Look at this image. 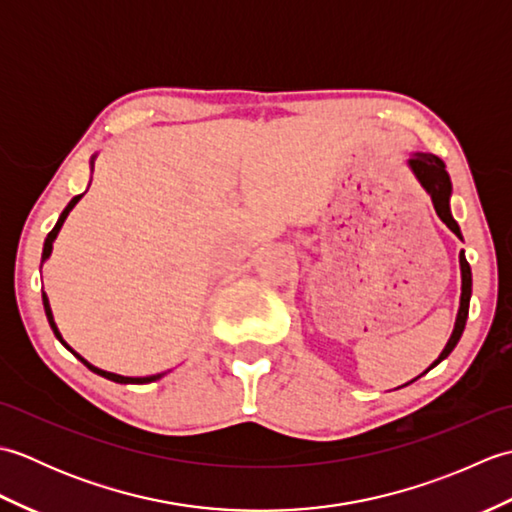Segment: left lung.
I'll return each mask as SVG.
<instances>
[{
	"mask_svg": "<svg viewBox=\"0 0 512 512\" xmlns=\"http://www.w3.org/2000/svg\"><path fill=\"white\" fill-rule=\"evenodd\" d=\"M407 165L413 171V176H416L418 182L424 187V191L431 195V202H433V206H436V213H438L440 220L447 224L455 235L462 239L460 226H458V222L453 220V215H451V206H449V200H451V178H449L447 169H444V162L438 156H433V154H422V151H416V154H411V158L407 160ZM460 270H462V297H460L458 319H455V328H453V334H451L449 343L444 345L442 354L436 358V361H433L431 367H436L440 361H444V358H447L453 352V347L458 345L460 336L464 332L466 317H469L473 277H471V266H469V262H466V257H464V250L460 253ZM429 369H427V372H429Z\"/></svg>",
	"mask_w": 512,
	"mask_h": 512,
	"instance_id": "left-lung-1",
	"label": "left lung"
}]
</instances>
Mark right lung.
I'll return each instance as SVG.
<instances>
[{
    "label": "right lung",
    "mask_w": 512,
    "mask_h": 512,
    "mask_svg": "<svg viewBox=\"0 0 512 512\" xmlns=\"http://www.w3.org/2000/svg\"><path fill=\"white\" fill-rule=\"evenodd\" d=\"M92 167H94V158H92ZM83 198V193L81 195H76V198H72L70 200V204L65 206L63 209V213L59 215V220H57V224H54V228L52 231L48 233V237H46V242H43V255H41V264L46 262V259L50 257V253H52V242L54 239H57V235H59V231H61V226H63V222H65V217L70 215V211L74 209L76 206V202H79ZM43 310H46V317H48V323H50V328H52V332H54V336H57V339L65 345V350H70L76 358H79V361L88 367V369H92L94 374H99V376H103V378H107V380H114V383H121V385H145V383H154V380H158V378H162L165 374H154V376H138V378H134V376H121V374H112V372H105V369H99V367H94L92 363H88L85 361L83 356H79L76 354L72 347L63 341V336H61V332H59V328H57V323H54V317H52V310H50V301H48V295L46 292H43Z\"/></svg>",
    "instance_id": "right-lung-1"
}]
</instances>
